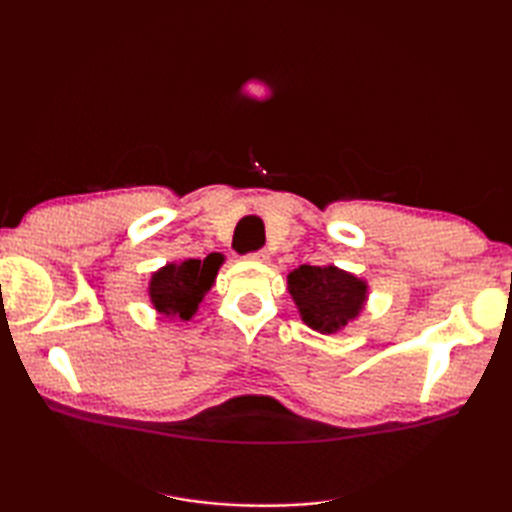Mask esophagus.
<instances>
[{
	"instance_id": "34e87169",
	"label": "esophagus",
	"mask_w": 512,
	"mask_h": 512,
	"mask_svg": "<svg viewBox=\"0 0 512 512\" xmlns=\"http://www.w3.org/2000/svg\"><path fill=\"white\" fill-rule=\"evenodd\" d=\"M246 259H248V262H255V264H266L270 257H268L266 250H257V253L246 255Z\"/></svg>"
}]
</instances>
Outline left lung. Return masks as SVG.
I'll use <instances>...</instances> for the list:
<instances>
[{
  "label": "left lung",
  "mask_w": 512,
  "mask_h": 512,
  "mask_svg": "<svg viewBox=\"0 0 512 512\" xmlns=\"http://www.w3.org/2000/svg\"><path fill=\"white\" fill-rule=\"evenodd\" d=\"M288 292L301 321L319 334L347 328L367 303V281L339 266L303 264L288 275Z\"/></svg>",
  "instance_id": "1"
}]
</instances>
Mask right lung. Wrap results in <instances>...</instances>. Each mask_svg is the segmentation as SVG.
I'll return each instance as SVG.
<instances>
[{"label": "right lung", "mask_w": 512, "mask_h": 512, "mask_svg": "<svg viewBox=\"0 0 512 512\" xmlns=\"http://www.w3.org/2000/svg\"><path fill=\"white\" fill-rule=\"evenodd\" d=\"M224 255L211 253L204 259H184L158 268L149 279V301L167 319L191 321L215 284Z\"/></svg>", "instance_id": "1"}]
</instances>
